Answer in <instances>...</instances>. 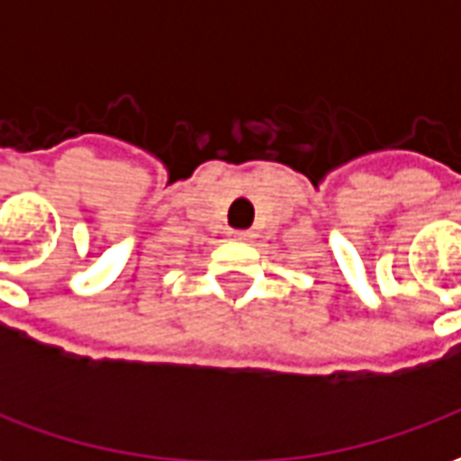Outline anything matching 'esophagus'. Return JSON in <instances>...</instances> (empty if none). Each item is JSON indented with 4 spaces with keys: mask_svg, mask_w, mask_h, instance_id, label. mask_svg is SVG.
Instances as JSON below:
<instances>
[{
    "mask_svg": "<svg viewBox=\"0 0 461 461\" xmlns=\"http://www.w3.org/2000/svg\"><path fill=\"white\" fill-rule=\"evenodd\" d=\"M230 237H231V240H237V241H247L251 234H249V231H244V230H234V231H230Z\"/></svg>",
    "mask_w": 461,
    "mask_h": 461,
    "instance_id": "esophagus-1",
    "label": "esophagus"
}]
</instances>
